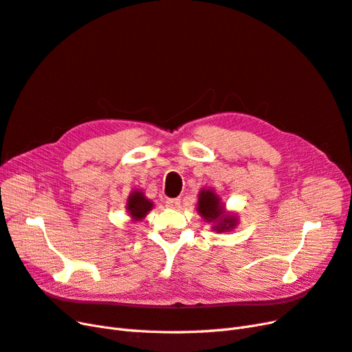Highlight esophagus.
<instances>
[{
  "instance_id": "esophagus-1",
  "label": "esophagus",
  "mask_w": 352,
  "mask_h": 352,
  "mask_svg": "<svg viewBox=\"0 0 352 352\" xmlns=\"http://www.w3.org/2000/svg\"><path fill=\"white\" fill-rule=\"evenodd\" d=\"M180 206V199L179 198H170V199H167L166 201V207H168V208H177Z\"/></svg>"
}]
</instances>
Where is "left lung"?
Listing matches in <instances>:
<instances>
[{
	"mask_svg": "<svg viewBox=\"0 0 352 352\" xmlns=\"http://www.w3.org/2000/svg\"><path fill=\"white\" fill-rule=\"evenodd\" d=\"M197 211L201 219L211 226V230L217 233L230 232L239 223V216L226 210V206L212 188H202L199 190Z\"/></svg>",
	"mask_w": 352,
	"mask_h": 352,
	"instance_id": "8db88e82",
	"label": "left lung"
}]
</instances>
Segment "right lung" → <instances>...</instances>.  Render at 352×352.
Returning <instances> with one entry per match:
<instances>
[{"instance_id": "obj_1", "label": "right lung", "mask_w": 352, "mask_h": 352, "mask_svg": "<svg viewBox=\"0 0 352 352\" xmlns=\"http://www.w3.org/2000/svg\"><path fill=\"white\" fill-rule=\"evenodd\" d=\"M153 207L154 202L148 199L141 189H133L126 201L127 216L131 217L132 221L144 220L148 212L153 210Z\"/></svg>"}]
</instances>
